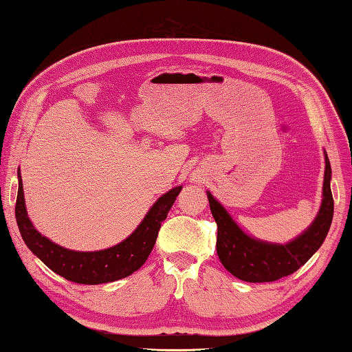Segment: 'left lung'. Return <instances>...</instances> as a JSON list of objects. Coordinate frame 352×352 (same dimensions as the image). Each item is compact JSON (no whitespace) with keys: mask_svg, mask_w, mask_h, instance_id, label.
<instances>
[{"mask_svg":"<svg viewBox=\"0 0 352 352\" xmlns=\"http://www.w3.org/2000/svg\"><path fill=\"white\" fill-rule=\"evenodd\" d=\"M323 200L316 220L306 231L286 245L260 241L246 235L226 209L208 192V200L217 223V254L221 265L243 282L263 283L291 276L308 261L327 239L334 200L331 192V164L324 152Z\"/></svg>","mask_w":352,"mask_h":352,"instance_id":"1","label":"left lung"}]
</instances>
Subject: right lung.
<instances>
[{
    "label": "right lung",
    "mask_w": 352,
    "mask_h": 352,
    "mask_svg": "<svg viewBox=\"0 0 352 352\" xmlns=\"http://www.w3.org/2000/svg\"><path fill=\"white\" fill-rule=\"evenodd\" d=\"M182 192V186L170 189L155 201L143 221L129 237L103 251L80 252L50 241L36 231L28 217L24 203L23 182L18 169V195L15 219L25 245L49 270L80 285H100L131 276L144 265L155 245L162 221Z\"/></svg>",
    "instance_id": "obj_1"
}]
</instances>
